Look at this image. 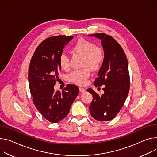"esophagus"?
Wrapping results in <instances>:
<instances>
[{
    "label": "esophagus",
    "mask_w": 157,
    "mask_h": 157,
    "mask_svg": "<svg viewBox=\"0 0 157 157\" xmlns=\"http://www.w3.org/2000/svg\"><path fill=\"white\" fill-rule=\"evenodd\" d=\"M79 91H80V92H81V93H84L85 91H86V90H85V89L83 88H79Z\"/></svg>",
    "instance_id": "obj_1"
}]
</instances>
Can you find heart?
<instances>
[{
    "instance_id": "1",
    "label": "heart",
    "mask_w": 157,
    "mask_h": 157,
    "mask_svg": "<svg viewBox=\"0 0 157 157\" xmlns=\"http://www.w3.org/2000/svg\"><path fill=\"white\" fill-rule=\"evenodd\" d=\"M72 50L83 56L82 67L84 68L73 71L67 76V79L75 84L84 85L90 75V69L96 70L101 66L104 54L101 48L96 46L93 42L83 38L79 39L75 42L72 46ZM59 64L63 69H69V58L66 54L62 53L60 55Z\"/></svg>"
}]
</instances>
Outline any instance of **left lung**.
Instances as JSON below:
<instances>
[{
	"mask_svg": "<svg viewBox=\"0 0 157 157\" xmlns=\"http://www.w3.org/2000/svg\"><path fill=\"white\" fill-rule=\"evenodd\" d=\"M89 36L101 40L104 59L94 85L98 87L105 84L102 95H99L91 88L87 90L93 95L90 113L98 121H109L119 113L129 93L130 82L128 61L121 46L111 36L104 33Z\"/></svg>",
	"mask_w": 157,
	"mask_h": 157,
	"instance_id": "8db88e82",
	"label": "left lung"
}]
</instances>
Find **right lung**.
<instances>
[{
	"label": "right lung",
	"mask_w": 157,
	"mask_h": 157,
	"mask_svg": "<svg viewBox=\"0 0 157 157\" xmlns=\"http://www.w3.org/2000/svg\"><path fill=\"white\" fill-rule=\"evenodd\" d=\"M73 38L58 36L46 39L36 48L29 65L28 80L33 103L41 115L53 123L68 115L79 91L74 84H67L61 93L54 89L61 70L59 56Z\"/></svg>",
	"instance_id": "1"
}]
</instances>
